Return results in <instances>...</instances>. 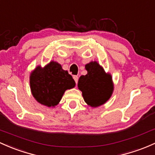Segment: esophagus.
<instances>
[{"mask_svg": "<svg viewBox=\"0 0 155 155\" xmlns=\"http://www.w3.org/2000/svg\"><path fill=\"white\" fill-rule=\"evenodd\" d=\"M73 78H74V81H75L76 84H78V76H77V75L73 76Z\"/></svg>", "mask_w": 155, "mask_h": 155, "instance_id": "obj_1", "label": "esophagus"}]
</instances>
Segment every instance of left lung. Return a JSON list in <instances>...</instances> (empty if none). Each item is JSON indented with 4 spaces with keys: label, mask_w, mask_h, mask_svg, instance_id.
Segmentation results:
<instances>
[{
    "label": "left lung",
    "mask_w": 155,
    "mask_h": 155,
    "mask_svg": "<svg viewBox=\"0 0 155 155\" xmlns=\"http://www.w3.org/2000/svg\"><path fill=\"white\" fill-rule=\"evenodd\" d=\"M86 69L87 74L80 77L78 88L82 91L85 102L91 107H97L111 96L114 88L111 76L95 61L86 64Z\"/></svg>",
    "instance_id": "8db88e82"
}]
</instances>
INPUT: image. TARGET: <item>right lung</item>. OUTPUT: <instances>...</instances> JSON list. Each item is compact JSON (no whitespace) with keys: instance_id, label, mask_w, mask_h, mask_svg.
<instances>
[{"instance_id":"right-lung-1","label":"right lung","mask_w":155,"mask_h":155,"mask_svg":"<svg viewBox=\"0 0 155 155\" xmlns=\"http://www.w3.org/2000/svg\"><path fill=\"white\" fill-rule=\"evenodd\" d=\"M74 86L75 82L71 74L54 61L44 68L38 66L30 75L32 95L38 103L48 107L58 105L65 91Z\"/></svg>"}]
</instances>
